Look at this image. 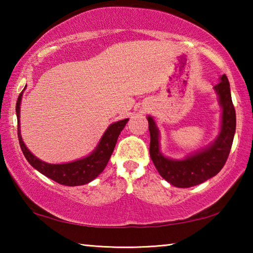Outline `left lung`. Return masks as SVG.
Listing matches in <instances>:
<instances>
[{
  "instance_id": "left-lung-1",
  "label": "left lung",
  "mask_w": 253,
  "mask_h": 253,
  "mask_svg": "<svg viewBox=\"0 0 253 253\" xmlns=\"http://www.w3.org/2000/svg\"><path fill=\"white\" fill-rule=\"evenodd\" d=\"M213 89L222 109L219 135L207 147L182 160L168 157L161 152L160 129L154 118L147 116L151 134L149 155L161 176L175 187H192L208 181L220 172L228 160L235 132V110L225 75L220 77V83Z\"/></svg>"
}]
</instances>
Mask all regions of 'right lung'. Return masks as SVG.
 I'll return each instance as SVG.
<instances>
[{"label":"right lung","instance_id":"add662e5","mask_svg":"<svg viewBox=\"0 0 253 253\" xmlns=\"http://www.w3.org/2000/svg\"><path fill=\"white\" fill-rule=\"evenodd\" d=\"M27 88L25 85L24 89ZM23 91L20 93L16 101V117H18V136L20 147L22 149L23 155L27 158L29 164L36 169L38 172L43 174L44 176L49 177L52 181L67 186H78L84 185V184L90 183L93 181L102 170L105 169L107 163H108L114 148L116 146L118 136L124 127L129 121V118L118 121L116 123L110 124L108 128L105 130L104 135L98 142L96 148L89 154L79 160L72 161L69 163H62V164H50L41 161L40 158L34 156L25 146V144L21 136L20 129V106L22 100Z\"/></svg>","mask_w":253,"mask_h":253}]
</instances>
